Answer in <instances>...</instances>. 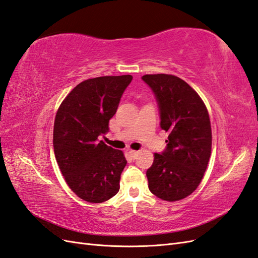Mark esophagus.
Segmentation results:
<instances>
[{
    "mask_svg": "<svg viewBox=\"0 0 258 258\" xmlns=\"http://www.w3.org/2000/svg\"><path fill=\"white\" fill-rule=\"evenodd\" d=\"M128 154L131 155L132 158H133V159H135V158H136L137 155H138V151H136V150H130Z\"/></svg>",
    "mask_w": 258,
    "mask_h": 258,
    "instance_id": "obj_1",
    "label": "esophagus"
}]
</instances>
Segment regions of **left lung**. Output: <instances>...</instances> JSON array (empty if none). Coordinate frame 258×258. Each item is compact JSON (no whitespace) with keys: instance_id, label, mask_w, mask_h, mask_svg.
Listing matches in <instances>:
<instances>
[{"instance_id":"1","label":"left lung","mask_w":258,"mask_h":258,"mask_svg":"<svg viewBox=\"0 0 258 258\" xmlns=\"http://www.w3.org/2000/svg\"><path fill=\"white\" fill-rule=\"evenodd\" d=\"M160 112V126L168 132L167 147L155 154L146 172L149 190L175 202L200 185L211 154V126L206 105L183 79L174 75H144Z\"/></svg>"}]
</instances>
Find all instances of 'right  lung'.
<instances>
[{
	"mask_svg": "<svg viewBox=\"0 0 258 258\" xmlns=\"http://www.w3.org/2000/svg\"><path fill=\"white\" fill-rule=\"evenodd\" d=\"M132 75L101 76L78 84L58 108L53 128L55 159L70 188L88 203L117 194L126 159L121 150L98 141L109 132Z\"/></svg>",
	"mask_w": 258,
	"mask_h": 258,
	"instance_id": "right-lung-1",
	"label": "right lung"
}]
</instances>
